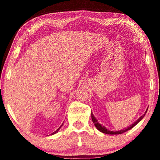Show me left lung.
<instances>
[{
	"mask_svg": "<svg viewBox=\"0 0 160 160\" xmlns=\"http://www.w3.org/2000/svg\"><path fill=\"white\" fill-rule=\"evenodd\" d=\"M148 110V109H147ZM147 111H146V113H147ZM144 115H145V114H144L143 115H142V116L138 119V120L136 121V122H135L133 124H132V125H131L130 127H128V128H125V129H124V130H121V131H108V130H107V128H105L104 127H103V126H102L100 123H98V120H96V118L94 117V115H93V113H91V118H92V121H93V122L94 123V124H95V126H96V127L98 129V130H99L100 132H104V133H106V134H110V135H118V134H122V133H123V132H126V131H128V130H130L131 128H132V127H135V125H136L139 122H140V120H142V118H143L144 117Z\"/></svg>",
	"mask_w": 160,
	"mask_h": 160,
	"instance_id": "1",
	"label": "left lung"
}]
</instances>
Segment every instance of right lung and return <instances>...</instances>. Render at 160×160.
Segmentation results:
<instances>
[{"mask_svg": "<svg viewBox=\"0 0 160 160\" xmlns=\"http://www.w3.org/2000/svg\"><path fill=\"white\" fill-rule=\"evenodd\" d=\"M62 125H61V127H62ZM59 127L58 128V129H57V130H56V131H54V132H53V133H52V134H51V135H53V134H55V133H56V132H57L58 131V130H59V129L60 128V127Z\"/></svg>", "mask_w": 160, "mask_h": 160, "instance_id": "right-lung-1", "label": "right lung"}]
</instances>
